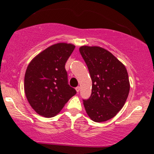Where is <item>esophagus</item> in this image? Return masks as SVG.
Returning a JSON list of instances; mask_svg holds the SVG:
<instances>
[{
	"label": "esophagus",
	"mask_w": 154,
	"mask_h": 154,
	"mask_svg": "<svg viewBox=\"0 0 154 154\" xmlns=\"http://www.w3.org/2000/svg\"><path fill=\"white\" fill-rule=\"evenodd\" d=\"M75 90H76V91L77 92V93H79V90H80V87H79V86H78V87H77L75 88Z\"/></svg>",
	"instance_id": "1"
}]
</instances>
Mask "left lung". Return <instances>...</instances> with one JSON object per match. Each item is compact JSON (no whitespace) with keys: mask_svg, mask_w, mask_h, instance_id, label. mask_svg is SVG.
<instances>
[{"mask_svg":"<svg viewBox=\"0 0 154 154\" xmlns=\"http://www.w3.org/2000/svg\"><path fill=\"white\" fill-rule=\"evenodd\" d=\"M79 52L92 79L91 97L83 100L86 112L95 122L111 119L122 109L130 92L126 67L101 47L83 45Z\"/></svg>","mask_w":154,"mask_h":154,"instance_id":"8db88e82","label":"left lung"}]
</instances>
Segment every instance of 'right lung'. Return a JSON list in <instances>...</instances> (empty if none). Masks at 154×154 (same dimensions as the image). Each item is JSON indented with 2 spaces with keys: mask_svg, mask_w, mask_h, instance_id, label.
Returning a JSON list of instances; mask_svg holds the SVG:
<instances>
[{
  "mask_svg": "<svg viewBox=\"0 0 154 154\" xmlns=\"http://www.w3.org/2000/svg\"><path fill=\"white\" fill-rule=\"evenodd\" d=\"M75 45L59 43L40 52L30 61L24 76V93L39 115L53 117L76 94L68 84L65 63Z\"/></svg>",
  "mask_w": 154,
  "mask_h": 154,
  "instance_id": "obj_1",
  "label": "right lung"
}]
</instances>
